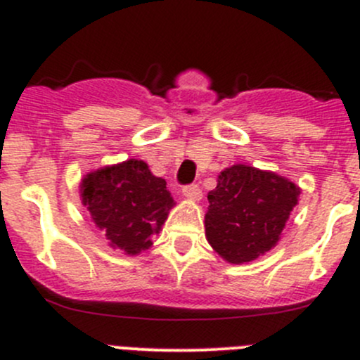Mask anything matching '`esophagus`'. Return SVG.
Returning <instances> with one entry per match:
<instances>
[{
  "label": "esophagus",
  "instance_id": "1",
  "mask_svg": "<svg viewBox=\"0 0 360 360\" xmlns=\"http://www.w3.org/2000/svg\"><path fill=\"white\" fill-rule=\"evenodd\" d=\"M183 195L188 198V200L198 202L202 200V190L197 186V184H190V186L183 188Z\"/></svg>",
  "mask_w": 360,
  "mask_h": 360
}]
</instances>
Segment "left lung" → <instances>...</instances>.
<instances>
[{
    "label": "left lung",
    "instance_id": "left-lung-1",
    "mask_svg": "<svg viewBox=\"0 0 360 360\" xmlns=\"http://www.w3.org/2000/svg\"><path fill=\"white\" fill-rule=\"evenodd\" d=\"M300 193L297 184L271 170L226 167L207 195V242L231 264L257 259L278 244Z\"/></svg>",
    "mask_w": 360,
    "mask_h": 360
}]
</instances>
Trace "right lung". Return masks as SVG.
Instances as JSON below:
<instances>
[{
  "label": "right lung",
  "instance_id": "1",
  "mask_svg": "<svg viewBox=\"0 0 360 360\" xmlns=\"http://www.w3.org/2000/svg\"><path fill=\"white\" fill-rule=\"evenodd\" d=\"M79 197L110 248L127 256H137L153 245L155 235L176 205L165 179L153 176L148 163L137 158L85 174Z\"/></svg>",
  "mask_w": 360,
  "mask_h": 360
}]
</instances>
